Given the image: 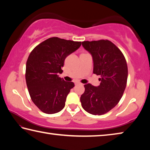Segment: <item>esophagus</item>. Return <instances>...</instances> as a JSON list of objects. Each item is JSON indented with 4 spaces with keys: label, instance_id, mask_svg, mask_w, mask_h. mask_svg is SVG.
<instances>
[{
    "label": "esophagus",
    "instance_id": "1",
    "mask_svg": "<svg viewBox=\"0 0 150 150\" xmlns=\"http://www.w3.org/2000/svg\"><path fill=\"white\" fill-rule=\"evenodd\" d=\"M75 85H78V84H80V83L79 82H75Z\"/></svg>",
    "mask_w": 150,
    "mask_h": 150
}]
</instances>
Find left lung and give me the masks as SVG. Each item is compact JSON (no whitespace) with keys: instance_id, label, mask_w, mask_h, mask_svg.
<instances>
[{"instance_id":"left-lung-1","label":"left lung","mask_w":150,"mask_h":150,"mask_svg":"<svg viewBox=\"0 0 150 150\" xmlns=\"http://www.w3.org/2000/svg\"><path fill=\"white\" fill-rule=\"evenodd\" d=\"M85 49L92 55L93 73L100 75V85H84L81 96L82 107L93 115H102L117 105L123 95L128 79V67L121 51L109 40L85 41Z\"/></svg>"}]
</instances>
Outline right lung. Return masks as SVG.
I'll use <instances>...</instances> for the list:
<instances>
[{"instance_id":"obj_1","label":"right lung","mask_w":150,"mask_h":150,"mask_svg":"<svg viewBox=\"0 0 150 150\" xmlns=\"http://www.w3.org/2000/svg\"><path fill=\"white\" fill-rule=\"evenodd\" d=\"M81 45V42L54 37L30 53L26 62V85L33 103L43 112L55 114L64 108L67 96L75 85L58 74L63 72L65 58Z\"/></svg>"}]
</instances>
